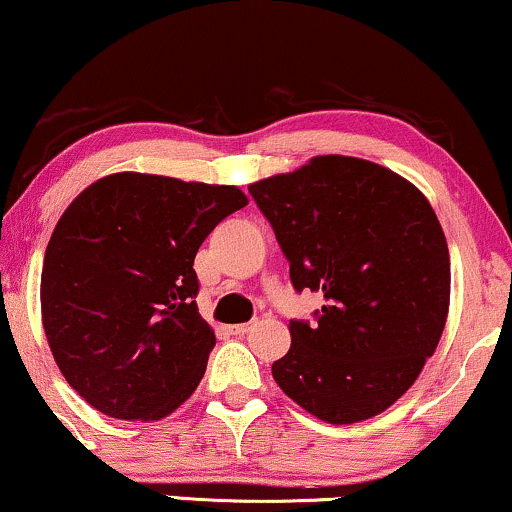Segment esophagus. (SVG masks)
<instances>
[{
  "instance_id": "1",
  "label": "esophagus",
  "mask_w": 512,
  "mask_h": 512,
  "mask_svg": "<svg viewBox=\"0 0 512 512\" xmlns=\"http://www.w3.org/2000/svg\"><path fill=\"white\" fill-rule=\"evenodd\" d=\"M254 326H256V321H247V324H235V326H228V331L233 333V335H247Z\"/></svg>"
}]
</instances>
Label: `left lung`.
Listing matches in <instances>:
<instances>
[{
    "mask_svg": "<svg viewBox=\"0 0 512 512\" xmlns=\"http://www.w3.org/2000/svg\"><path fill=\"white\" fill-rule=\"evenodd\" d=\"M293 289L321 291L317 321H291L272 377L328 424L380 415L433 356L450 310V251L417 186L352 156H317L249 186Z\"/></svg>",
    "mask_w": 512,
    "mask_h": 512,
    "instance_id": "8db88e82",
    "label": "left lung"
}]
</instances>
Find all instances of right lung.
I'll return each instance as SVG.
<instances>
[{
    "label": "right lung",
    "mask_w": 512,
    "mask_h": 512,
    "mask_svg": "<svg viewBox=\"0 0 512 512\" xmlns=\"http://www.w3.org/2000/svg\"><path fill=\"white\" fill-rule=\"evenodd\" d=\"M237 186L116 172L76 195L41 270L48 347L95 410L153 422L179 408L216 345L200 317L195 254L247 205Z\"/></svg>",
    "instance_id": "add662e5"
}]
</instances>
